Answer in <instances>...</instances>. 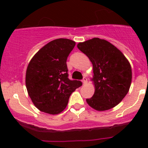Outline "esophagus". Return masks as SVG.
Listing matches in <instances>:
<instances>
[{
	"mask_svg": "<svg viewBox=\"0 0 148 148\" xmlns=\"http://www.w3.org/2000/svg\"><path fill=\"white\" fill-rule=\"evenodd\" d=\"M82 82H83V84H86L87 83V79H86L85 77L83 78Z\"/></svg>",
	"mask_w": 148,
	"mask_h": 148,
	"instance_id": "esophagus-1",
	"label": "esophagus"
}]
</instances>
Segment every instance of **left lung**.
<instances>
[{
	"label": "left lung",
	"instance_id": "8db88e82",
	"mask_svg": "<svg viewBox=\"0 0 148 148\" xmlns=\"http://www.w3.org/2000/svg\"><path fill=\"white\" fill-rule=\"evenodd\" d=\"M93 66L95 94L87 104L97 111L117 106L129 92L132 69L123 53L104 39L94 38L77 44Z\"/></svg>",
	"mask_w": 148,
	"mask_h": 148
}]
</instances>
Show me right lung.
Masks as SVG:
<instances>
[{"instance_id": "obj_1", "label": "right lung", "mask_w": 148, "mask_h": 148, "mask_svg": "<svg viewBox=\"0 0 148 148\" xmlns=\"http://www.w3.org/2000/svg\"><path fill=\"white\" fill-rule=\"evenodd\" d=\"M76 43L68 38L53 40L31 59L26 74L28 94L41 112L57 114L66 107L69 99L82 85L68 78L66 60Z\"/></svg>"}]
</instances>
